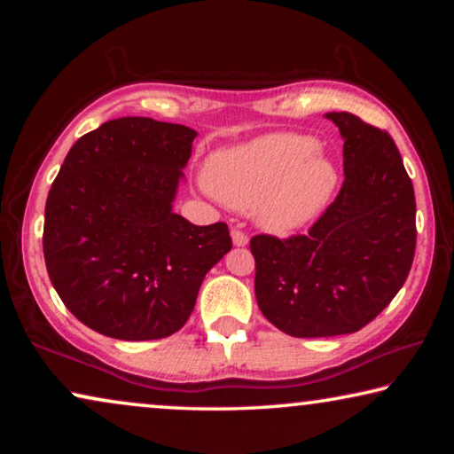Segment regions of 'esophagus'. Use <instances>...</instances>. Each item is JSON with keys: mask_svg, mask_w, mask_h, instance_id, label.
<instances>
[{"mask_svg": "<svg viewBox=\"0 0 454 454\" xmlns=\"http://www.w3.org/2000/svg\"><path fill=\"white\" fill-rule=\"evenodd\" d=\"M232 242L236 246H246V244H248V234L242 232L240 228H234L232 230Z\"/></svg>", "mask_w": 454, "mask_h": 454, "instance_id": "obj_1", "label": "esophagus"}]
</instances>
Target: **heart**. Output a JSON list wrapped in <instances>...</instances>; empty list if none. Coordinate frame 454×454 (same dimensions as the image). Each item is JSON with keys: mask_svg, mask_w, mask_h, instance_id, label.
<instances>
[{"mask_svg": "<svg viewBox=\"0 0 454 454\" xmlns=\"http://www.w3.org/2000/svg\"><path fill=\"white\" fill-rule=\"evenodd\" d=\"M206 186L222 202L272 232H292L317 220L333 202L340 172L304 134H274L214 153Z\"/></svg>", "mask_w": 454, "mask_h": 454, "instance_id": "1", "label": "heart"}]
</instances>
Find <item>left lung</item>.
<instances>
[{
	"label": "left lung",
	"instance_id": "obj_1",
	"mask_svg": "<svg viewBox=\"0 0 454 454\" xmlns=\"http://www.w3.org/2000/svg\"><path fill=\"white\" fill-rule=\"evenodd\" d=\"M344 140V182L309 234H258V309L282 333H356L387 309L411 272L417 202L401 152L384 129L330 112Z\"/></svg>",
	"mask_w": 454,
	"mask_h": 454
}]
</instances>
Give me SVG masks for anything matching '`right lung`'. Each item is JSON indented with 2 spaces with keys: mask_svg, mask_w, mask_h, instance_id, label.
Listing matches in <instances>:
<instances>
[{
  "mask_svg": "<svg viewBox=\"0 0 454 454\" xmlns=\"http://www.w3.org/2000/svg\"><path fill=\"white\" fill-rule=\"evenodd\" d=\"M196 129L118 118L67 152L45 202L43 258L75 318L118 340H156L186 325L228 226L172 212Z\"/></svg>",
  "mask_w": 454,
  "mask_h": 454,
  "instance_id": "1",
  "label": "right lung"
}]
</instances>
